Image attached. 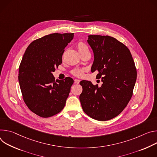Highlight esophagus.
I'll return each instance as SVG.
<instances>
[{"label":"esophagus","instance_id":"1","mask_svg":"<svg viewBox=\"0 0 157 157\" xmlns=\"http://www.w3.org/2000/svg\"><path fill=\"white\" fill-rule=\"evenodd\" d=\"M79 82H80V80H78V79H75L74 80V83H79Z\"/></svg>","mask_w":157,"mask_h":157}]
</instances>
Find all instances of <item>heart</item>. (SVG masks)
Wrapping results in <instances>:
<instances>
[{"label":"heart","instance_id":"heart-1","mask_svg":"<svg viewBox=\"0 0 157 157\" xmlns=\"http://www.w3.org/2000/svg\"><path fill=\"white\" fill-rule=\"evenodd\" d=\"M77 48L80 53H82V52H83L86 50H89L88 46L83 42H80L78 43ZM83 72H84V69H81V68H76L72 71V74L77 77H82L83 74Z\"/></svg>","mask_w":157,"mask_h":157}]
</instances>
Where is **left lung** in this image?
I'll return each instance as SVG.
<instances>
[{"label":"left lung","instance_id":"1","mask_svg":"<svg viewBox=\"0 0 157 157\" xmlns=\"http://www.w3.org/2000/svg\"><path fill=\"white\" fill-rule=\"evenodd\" d=\"M87 42L94 55L92 72L98 71L100 87L82 80L79 98L83 112L91 118L106 121L118 115L126 107L136 80V69L129 49L109 36H89Z\"/></svg>","mask_w":157,"mask_h":157}]
</instances>
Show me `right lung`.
Masks as SVG:
<instances>
[{
    "label": "right lung",
    "mask_w": 157,
    "mask_h": 157,
    "mask_svg": "<svg viewBox=\"0 0 157 157\" xmlns=\"http://www.w3.org/2000/svg\"><path fill=\"white\" fill-rule=\"evenodd\" d=\"M74 33H51L35 40L27 48L19 68L23 99L34 113L47 118L63 109L74 80H55L52 72L62 63L65 48Z\"/></svg>",
    "instance_id": "add662e5"
}]
</instances>
